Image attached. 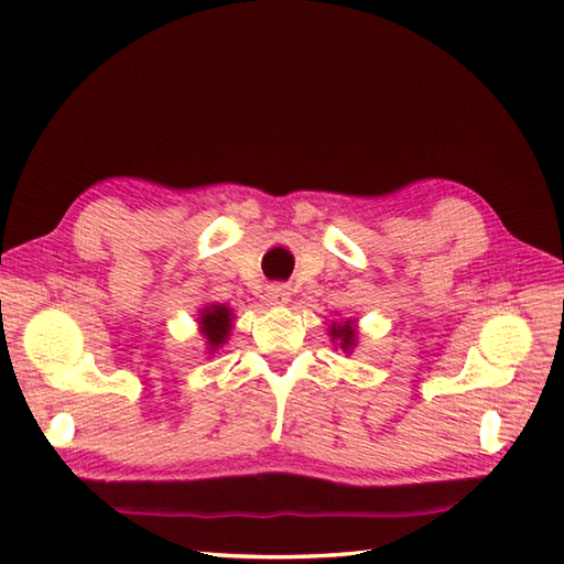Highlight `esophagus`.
<instances>
[{
	"label": "esophagus",
	"mask_w": 564,
	"mask_h": 564,
	"mask_svg": "<svg viewBox=\"0 0 564 564\" xmlns=\"http://www.w3.org/2000/svg\"><path fill=\"white\" fill-rule=\"evenodd\" d=\"M267 301L269 305H285L291 301V291L285 289V285H271L267 291Z\"/></svg>",
	"instance_id": "34e87169"
}]
</instances>
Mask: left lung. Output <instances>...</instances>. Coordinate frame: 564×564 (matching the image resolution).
Instances as JSON below:
<instances>
[{"label":"left lung","mask_w":564,"mask_h":564,"mask_svg":"<svg viewBox=\"0 0 564 564\" xmlns=\"http://www.w3.org/2000/svg\"><path fill=\"white\" fill-rule=\"evenodd\" d=\"M327 334H329L332 344L339 346L344 354H351L358 346V325H356V319H351V317H346L344 322L334 319Z\"/></svg>","instance_id":"1"}]
</instances>
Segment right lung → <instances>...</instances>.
<instances>
[{
	"mask_svg": "<svg viewBox=\"0 0 564 564\" xmlns=\"http://www.w3.org/2000/svg\"><path fill=\"white\" fill-rule=\"evenodd\" d=\"M232 319V307H227L223 303H208L198 310V332L203 334V339H206L210 356L230 339Z\"/></svg>",
	"mask_w": 564,
	"mask_h": 564,
	"instance_id": "obj_1",
	"label": "right lung"
}]
</instances>
